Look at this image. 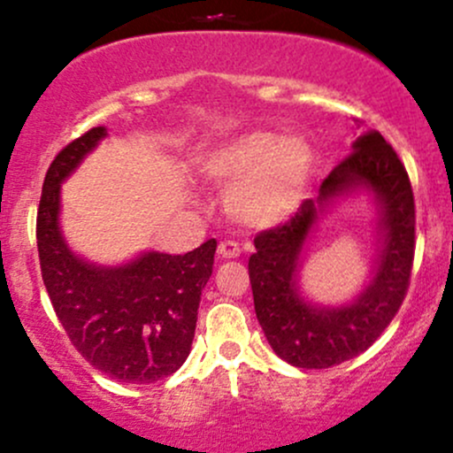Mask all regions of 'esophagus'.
I'll use <instances>...</instances> for the list:
<instances>
[{
  "label": "esophagus",
  "mask_w": 453,
  "mask_h": 453,
  "mask_svg": "<svg viewBox=\"0 0 453 453\" xmlns=\"http://www.w3.org/2000/svg\"><path fill=\"white\" fill-rule=\"evenodd\" d=\"M217 253H219V257H226V260H234V257L241 256V247H238L236 242H232V241H223V242H219Z\"/></svg>",
  "instance_id": "1"
}]
</instances>
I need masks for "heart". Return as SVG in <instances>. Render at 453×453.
<instances>
[{"label": "heart", "instance_id": "1", "mask_svg": "<svg viewBox=\"0 0 453 453\" xmlns=\"http://www.w3.org/2000/svg\"><path fill=\"white\" fill-rule=\"evenodd\" d=\"M314 161V148L307 139L251 131L215 148L203 158V172L223 185L234 182L226 203L236 221L271 227L301 203Z\"/></svg>", "mask_w": 453, "mask_h": 453}]
</instances>
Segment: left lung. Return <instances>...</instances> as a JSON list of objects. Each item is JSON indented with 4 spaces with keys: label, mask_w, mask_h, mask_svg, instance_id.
<instances>
[{
    "label": "left lung",
    "mask_w": 453,
    "mask_h": 453,
    "mask_svg": "<svg viewBox=\"0 0 453 453\" xmlns=\"http://www.w3.org/2000/svg\"><path fill=\"white\" fill-rule=\"evenodd\" d=\"M375 203L377 257L355 300L340 306L311 302L300 288L304 250L321 220L348 196ZM250 280L266 342L286 364L307 370L340 365L367 350L404 301L415 253V202L409 173L379 131H365L325 178L320 196L275 230L256 236Z\"/></svg>",
    "instance_id": "obj_1"
}]
</instances>
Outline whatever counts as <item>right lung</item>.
I'll return each mask as SVG.
<instances>
[{
	"mask_svg": "<svg viewBox=\"0 0 453 453\" xmlns=\"http://www.w3.org/2000/svg\"><path fill=\"white\" fill-rule=\"evenodd\" d=\"M105 137V127L92 128L49 167L36 221L38 256L44 288L73 346L109 379L143 385L187 361L217 241L185 256L142 251L120 265L74 253L59 221L62 185Z\"/></svg>",
	"mask_w": 453,
	"mask_h": 453,
	"instance_id": "obj_1",
	"label": "right lung"
}]
</instances>
